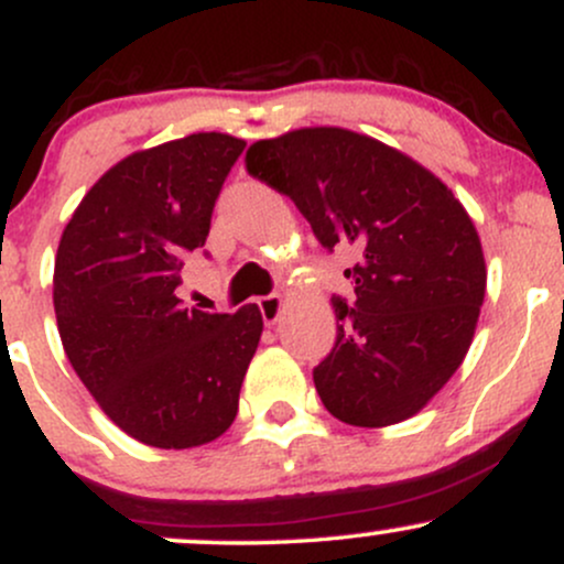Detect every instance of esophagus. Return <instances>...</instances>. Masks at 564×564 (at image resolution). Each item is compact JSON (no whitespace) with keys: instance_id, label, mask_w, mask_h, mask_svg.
<instances>
[{"instance_id":"obj_1","label":"esophagus","mask_w":564,"mask_h":564,"mask_svg":"<svg viewBox=\"0 0 564 564\" xmlns=\"http://www.w3.org/2000/svg\"><path fill=\"white\" fill-rule=\"evenodd\" d=\"M260 313L264 323H275L281 318V310H283V296L281 294H270V296H260Z\"/></svg>"}]
</instances>
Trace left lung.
I'll return each mask as SVG.
<instances>
[{
  "label": "left lung",
  "instance_id": "left-lung-1",
  "mask_svg": "<svg viewBox=\"0 0 564 564\" xmlns=\"http://www.w3.org/2000/svg\"><path fill=\"white\" fill-rule=\"evenodd\" d=\"M246 172L294 200L328 251L358 254L345 270L355 302L332 300L336 341L313 371L326 411L368 430L422 411L462 366L485 300L462 200L398 148L341 127L257 140Z\"/></svg>",
  "mask_w": 564,
  "mask_h": 564
}]
</instances>
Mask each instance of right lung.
I'll use <instances>...</instances> for the list:
<instances>
[{"mask_svg":"<svg viewBox=\"0 0 564 564\" xmlns=\"http://www.w3.org/2000/svg\"><path fill=\"white\" fill-rule=\"evenodd\" d=\"M243 148L232 134L196 132L121 159L57 246L53 302L70 366L102 413L153 448L223 435L260 345L257 304L206 313L174 294Z\"/></svg>","mask_w":564,"mask_h":564,"instance_id":"obj_1","label":"right lung"}]
</instances>
